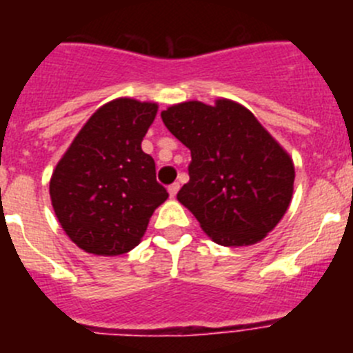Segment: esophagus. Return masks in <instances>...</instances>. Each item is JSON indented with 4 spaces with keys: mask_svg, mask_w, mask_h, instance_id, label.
<instances>
[{
    "mask_svg": "<svg viewBox=\"0 0 353 353\" xmlns=\"http://www.w3.org/2000/svg\"><path fill=\"white\" fill-rule=\"evenodd\" d=\"M179 189H180V185H179V183H176V182L171 183V185L168 187V192H170L171 198H174V196H176V192H179Z\"/></svg>",
    "mask_w": 353,
    "mask_h": 353,
    "instance_id": "obj_1",
    "label": "esophagus"
}]
</instances>
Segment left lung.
<instances>
[{
  "label": "left lung",
  "instance_id": "8db88e82",
  "mask_svg": "<svg viewBox=\"0 0 353 353\" xmlns=\"http://www.w3.org/2000/svg\"><path fill=\"white\" fill-rule=\"evenodd\" d=\"M191 150L189 182L176 194L221 245H251L274 230L293 192L290 155L251 111L226 99L191 101L161 113Z\"/></svg>",
  "mask_w": 353,
  "mask_h": 353
}]
</instances>
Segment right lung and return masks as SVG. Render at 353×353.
<instances>
[{
  "instance_id": "add662e5",
  "label": "right lung",
  "mask_w": 353,
  "mask_h": 353,
  "mask_svg": "<svg viewBox=\"0 0 353 353\" xmlns=\"http://www.w3.org/2000/svg\"><path fill=\"white\" fill-rule=\"evenodd\" d=\"M157 104L117 99L92 114L52 173L54 214L74 244L101 256L129 252L168 191L141 150Z\"/></svg>"
}]
</instances>
